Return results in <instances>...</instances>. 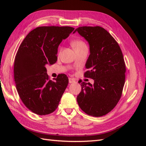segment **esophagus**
Segmentation results:
<instances>
[{"instance_id": "esophagus-1", "label": "esophagus", "mask_w": 146, "mask_h": 146, "mask_svg": "<svg viewBox=\"0 0 146 146\" xmlns=\"http://www.w3.org/2000/svg\"><path fill=\"white\" fill-rule=\"evenodd\" d=\"M75 80L73 78H69V83H75Z\"/></svg>"}]
</instances>
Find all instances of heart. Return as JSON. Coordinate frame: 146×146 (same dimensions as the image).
I'll return each mask as SVG.
<instances>
[{
	"mask_svg": "<svg viewBox=\"0 0 146 146\" xmlns=\"http://www.w3.org/2000/svg\"><path fill=\"white\" fill-rule=\"evenodd\" d=\"M71 45H72V47L75 49V51L77 50V49H82L83 48L87 47L84 42L79 39L74 40V41L71 42Z\"/></svg>",
	"mask_w": 146,
	"mask_h": 146,
	"instance_id": "1",
	"label": "heart"
}]
</instances>
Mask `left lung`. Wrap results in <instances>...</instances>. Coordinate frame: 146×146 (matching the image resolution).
<instances>
[{"instance_id": "1", "label": "left lung", "mask_w": 146, "mask_h": 146, "mask_svg": "<svg viewBox=\"0 0 146 146\" xmlns=\"http://www.w3.org/2000/svg\"><path fill=\"white\" fill-rule=\"evenodd\" d=\"M76 32L90 46L84 76L94 80V85L81 83L77 102L86 114L102 117L113 109L122 96L125 79L124 59L119 44L103 27L82 26L73 33Z\"/></svg>"}]
</instances>
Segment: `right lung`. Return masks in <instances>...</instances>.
<instances>
[{
	"instance_id": "add662e5",
	"label": "right lung",
	"mask_w": 146,
	"mask_h": 146,
	"mask_svg": "<svg viewBox=\"0 0 146 146\" xmlns=\"http://www.w3.org/2000/svg\"><path fill=\"white\" fill-rule=\"evenodd\" d=\"M75 28L69 26H41L31 31L18 49L14 65V81L25 106L39 115L56 109L68 84L65 74L52 81L46 66L57 61L58 48Z\"/></svg>"
}]
</instances>
